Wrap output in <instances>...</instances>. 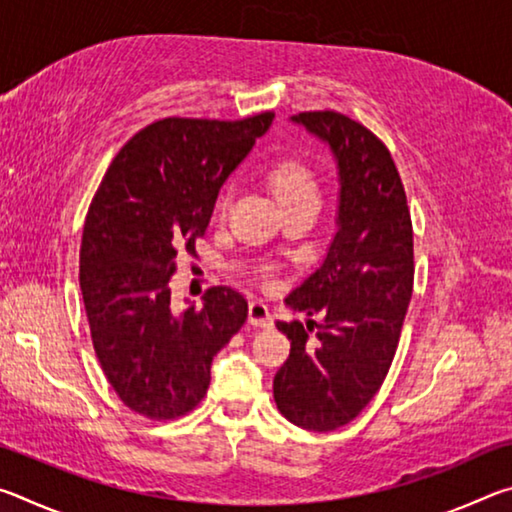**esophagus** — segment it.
Returning <instances> with one entry per match:
<instances>
[{"instance_id": "34e87169", "label": "esophagus", "mask_w": 512, "mask_h": 512, "mask_svg": "<svg viewBox=\"0 0 512 512\" xmlns=\"http://www.w3.org/2000/svg\"><path fill=\"white\" fill-rule=\"evenodd\" d=\"M248 323L255 327H273V316L262 300H253L248 305Z\"/></svg>"}]
</instances>
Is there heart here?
I'll use <instances>...</instances> for the list:
<instances>
[{"label":"heart","instance_id":"obj_1","mask_svg":"<svg viewBox=\"0 0 512 512\" xmlns=\"http://www.w3.org/2000/svg\"><path fill=\"white\" fill-rule=\"evenodd\" d=\"M268 185L282 205V210H291V207L307 205V203H320V185L305 162L298 158H284L273 164L268 171Z\"/></svg>","mask_w":512,"mask_h":512}]
</instances>
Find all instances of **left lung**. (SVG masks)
<instances>
[{"instance_id": "1", "label": "left lung", "mask_w": 512, "mask_h": 512, "mask_svg": "<svg viewBox=\"0 0 512 512\" xmlns=\"http://www.w3.org/2000/svg\"><path fill=\"white\" fill-rule=\"evenodd\" d=\"M291 121L332 151L339 207L323 264L284 300L307 327L277 320L291 354L273 397L296 427L332 431L366 409L393 363L413 291V228L391 153L366 126L334 110Z\"/></svg>"}]
</instances>
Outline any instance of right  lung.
Returning <instances> with one entry per match:
<instances>
[{
    "mask_svg": "<svg viewBox=\"0 0 512 512\" xmlns=\"http://www.w3.org/2000/svg\"><path fill=\"white\" fill-rule=\"evenodd\" d=\"M273 117L155 121L117 153L90 205L81 291L94 352L119 400L146 418L192 411L216 352L246 323L248 302L235 289L212 287L201 309L176 311L169 280L180 250L196 253L223 183Z\"/></svg>",
    "mask_w": 512,
    "mask_h": 512,
    "instance_id": "obj_1",
    "label": "right lung"
}]
</instances>
